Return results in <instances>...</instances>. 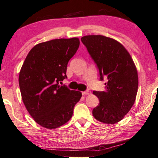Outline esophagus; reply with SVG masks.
I'll use <instances>...</instances> for the list:
<instances>
[{
  "label": "esophagus",
  "mask_w": 158,
  "mask_h": 158,
  "mask_svg": "<svg viewBox=\"0 0 158 158\" xmlns=\"http://www.w3.org/2000/svg\"><path fill=\"white\" fill-rule=\"evenodd\" d=\"M82 94H83V95H89V94H91V91H83V92H82Z\"/></svg>",
  "instance_id": "obj_1"
}]
</instances>
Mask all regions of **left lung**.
<instances>
[{"label":"left lung","instance_id":"1","mask_svg":"<svg viewBox=\"0 0 158 158\" xmlns=\"http://www.w3.org/2000/svg\"><path fill=\"white\" fill-rule=\"evenodd\" d=\"M99 70L100 80L107 77L104 91H94L99 104L92 114L99 121L114 124L130 111L136 100L138 73L126 48L113 38L93 35L81 38Z\"/></svg>","mask_w":158,"mask_h":158}]
</instances>
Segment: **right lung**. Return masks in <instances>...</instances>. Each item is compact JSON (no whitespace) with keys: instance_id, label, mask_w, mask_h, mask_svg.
<instances>
[{"instance_id":"right-lung-1","label":"right lung","mask_w":158,"mask_h":158,"mask_svg":"<svg viewBox=\"0 0 158 158\" xmlns=\"http://www.w3.org/2000/svg\"><path fill=\"white\" fill-rule=\"evenodd\" d=\"M80 46L78 38H60L35 46L19 75L22 99L37 123L48 129L68 122L81 92L59 85L67 77V63Z\"/></svg>"}]
</instances>
